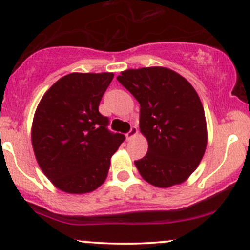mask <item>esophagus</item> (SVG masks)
Here are the masks:
<instances>
[{"label": "esophagus", "mask_w": 250, "mask_h": 250, "mask_svg": "<svg viewBox=\"0 0 250 250\" xmlns=\"http://www.w3.org/2000/svg\"><path fill=\"white\" fill-rule=\"evenodd\" d=\"M137 133H139V129H137L136 125L131 127L130 130H129L128 133H127V135H125V136H127V140H130L131 137H134L135 135H137Z\"/></svg>", "instance_id": "obj_1"}]
</instances>
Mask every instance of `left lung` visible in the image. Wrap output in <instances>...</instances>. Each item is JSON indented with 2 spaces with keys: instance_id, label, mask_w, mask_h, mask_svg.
I'll return each mask as SVG.
<instances>
[{
  "instance_id": "left-lung-1",
  "label": "left lung",
  "mask_w": 250,
  "mask_h": 250,
  "mask_svg": "<svg viewBox=\"0 0 250 250\" xmlns=\"http://www.w3.org/2000/svg\"><path fill=\"white\" fill-rule=\"evenodd\" d=\"M117 81L140 103V131L148 151L135 161L139 173L159 188L185 182L207 147V123L196 90L165 67L125 70Z\"/></svg>"
}]
</instances>
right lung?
<instances>
[{
    "label": "right lung",
    "mask_w": 250,
    "mask_h": 250,
    "mask_svg": "<svg viewBox=\"0 0 250 250\" xmlns=\"http://www.w3.org/2000/svg\"><path fill=\"white\" fill-rule=\"evenodd\" d=\"M113 73H71L48 89L37 105L31 143L43 174L60 190L85 194L107 179L125 135L108 130L100 114Z\"/></svg>",
    "instance_id": "right-lung-1"
}]
</instances>
